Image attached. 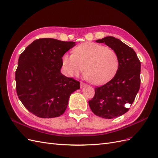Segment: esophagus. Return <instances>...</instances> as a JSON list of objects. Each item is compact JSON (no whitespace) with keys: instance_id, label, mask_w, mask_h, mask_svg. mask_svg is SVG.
<instances>
[{"instance_id":"34e87169","label":"esophagus","mask_w":158,"mask_h":158,"mask_svg":"<svg viewBox=\"0 0 158 158\" xmlns=\"http://www.w3.org/2000/svg\"><path fill=\"white\" fill-rule=\"evenodd\" d=\"M86 85L85 83L82 82V81H81V83H80V87H81V88L84 87V86H85Z\"/></svg>"}]
</instances>
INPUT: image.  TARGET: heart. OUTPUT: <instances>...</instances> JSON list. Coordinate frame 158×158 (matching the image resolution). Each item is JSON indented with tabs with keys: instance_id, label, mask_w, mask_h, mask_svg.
I'll list each match as a JSON object with an SVG mask.
<instances>
[{
	"instance_id": "b5f03b06",
	"label": "heart",
	"mask_w": 158,
	"mask_h": 158,
	"mask_svg": "<svg viewBox=\"0 0 158 158\" xmlns=\"http://www.w3.org/2000/svg\"><path fill=\"white\" fill-rule=\"evenodd\" d=\"M62 64L65 73L70 77L78 76L85 69L90 82L101 85L114 77L119 60L114 50L100 44L86 42L75 47L73 54H64Z\"/></svg>"
}]
</instances>
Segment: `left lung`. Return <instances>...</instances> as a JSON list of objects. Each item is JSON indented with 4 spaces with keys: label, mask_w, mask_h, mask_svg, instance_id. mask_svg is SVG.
I'll return each instance as SVG.
<instances>
[{
    "label": "left lung",
    "mask_w": 158,
    "mask_h": 158,
    "mask_svg": "<svg viewBox=\"0 0 158 158\" xmlns=\"http://www.w3.org/2000/svg\"><path fill=\"white\" fill-rule=\"evenodd\" d=\"M104 43L118 53V72L109 82L95 88V94L89 104L93 112L106 119L118 118L129 111L140 85V62L135 50L118 39L106 37L96 40Z\"/></svg>",
    "instance_id": "8db88e82"
}]
</instances>
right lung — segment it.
<instances>
[{
    "mask_svg": "<svg viewBox=\"0 0 158 158\" xmlns=\"http://www.w3.org/2000/svg\"><path fill=\"white\" fill-rule=\"evenodd\" d=\"M75 42L43 38L20 54L15 74L18 98L30 112L41 118L62 115L80 83L61 73L64 54Z\"/></svg>",
    "mask_w": 158,
    "mask_h": 158,
    "instance_id": "add662e5",
    "label": "right lung"
}]
</instances>
